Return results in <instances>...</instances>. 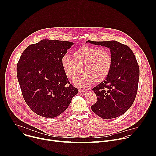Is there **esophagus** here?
<instances>
[{"instance_id":"34e87169","label":"esophagus","mask_w":156,"mask_h":156,"mask_svg":"<svg viewBox=\"0 0 156 156\" xmlns=\"http://www.w3.org/2000/svg\"><path fill=\"white\" fill-rule=\"evenodd\" d=\"M87 91V90H85V89H81V88H79L78 89V91L80 93H84Z\"/></svg>"}]
</instances>
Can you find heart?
Wrapping results in <instances>:
<instances>
[{"label":"heart","instance_id":"1","mask_svg":"<svg viewBox=\"0 0 156 156\" xmlns=\"http://www.w3.org/2000/svg\"><path fill=\"white\" fill-rule=\"evenodd\" d=\"M73 58L64 55L61 59L62 69L68 78L73 80L81 71L84 72L74 81L78 86H86L93 81L99 83L110 72L112 57L110 51L90 46H84L75 50Z\"/></svg>","mask_w":156,"mask_h":156}]
</instances>
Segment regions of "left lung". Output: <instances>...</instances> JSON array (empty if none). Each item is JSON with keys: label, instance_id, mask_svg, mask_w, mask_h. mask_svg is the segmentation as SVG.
<instances>
[{"label": "left lung", "instance_id": "left-lung-1", "mask_svg": "<svg viewBox=\"0 0 156 156\" xmlns=\"http://www.w3.org/2000/svg\"><path fill=\"white\" fill-rule=\"evenodd\" d=\"M86 42L109 48L112 57L108 76L93 88L98 100L91 109L102 119L116 118L129 109L137 94L140 69L136 57L128 46L116 41Z\"/></svg>", "mask_w": 156, "mask_h": 156}]
</instances>
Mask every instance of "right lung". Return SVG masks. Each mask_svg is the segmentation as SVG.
<instances>
[{"instance_id": "obj_1", "label": "right lung", "mask_w": 156, "mask_h": 156, "mask_svg": "<svg viewBox=\"0 0 156 156\" xmlns=\"http://www.w3.org/2000/svg\"><path fill=\"white\" fill-rule=\"evenodd\" d=\"M73 44L42 39L22 53L17 64V78L26 103L37 115L58 116L78 94V89L68 84L61 63L62 57Z\"/></svg>"}]
</instances>
